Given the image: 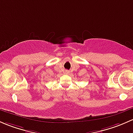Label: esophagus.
<instances>
[{
  "instance_id": "1",
  "label": "esophagus",
  "mask_w": 133,
  "mask_h": 133,
  "mask_svg": "<svg viewBox=\"0 0 133 133\" xmlns=\"http://www.w3.org/2000/svg\"><path fill=\"white\" fill-rule=\"evenodd\" d=\"M65 74H69V71L66 70V71H65Z\"/></svg>"
}]
</instances>
